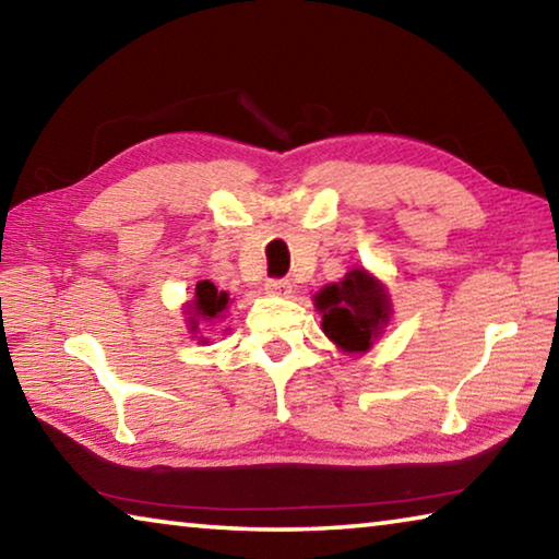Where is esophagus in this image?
Segmentation results:
<instances>
[{
	"label": "esophagus",
	"mask_w": 559,
	"mask_h": 559,
	"mask_svg": "<svg viewBox=\"0 0 559 559\" xmlns=\"http://www.w3.org/2000/svg\"><path fill=\"white\" fill-rule=\"evenodd\" d=\"M290 281L286 278H271L266 281V290L273 293V296H290Z\"/></svg>",
	"instance_id": "esophagus-1"
}]
</instances>
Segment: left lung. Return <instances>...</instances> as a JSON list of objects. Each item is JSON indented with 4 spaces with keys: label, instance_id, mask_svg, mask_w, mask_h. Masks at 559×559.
I'll return each mask as SVG.
<instances>
[{
    "label": "left lung",
    "instance_id": "left-lung-1",
    "mask_svg": "<svg viewBox=\"0 0 559 559\" xmlns=\"http://www.w3.org/2000/svg\"><path fill=\"white\" fill-rule=\"evenodd\" d=\"M316 308L323 313V333L345 353H367L392 316L386 288L365 269L325 286L316 296Z\"/></svg>",
    "mask_w": 559,
    "mask_h": 559
}]
</instances>
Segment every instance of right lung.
<instances>
[{
  "label": "right lung",
  "instance_id": "obj_1",
  "mask_svg": "<svg viewBox=\"0 0 559 559\" xmlns=\"http://www.w3.org/2000/svg\"><path fill=\"white\" fill-rule=\"evenodd\" d=\"M226 306H229V293L216 288L212 281H200L194 288L192 306L187 308L189 323H192L189 328L197 330L200 320H204V323H214L216 318H224L222 313L226 310Z\"/></svg>",
  "mask_w": 559,
  "mask_h": 559
}]
</instances>
